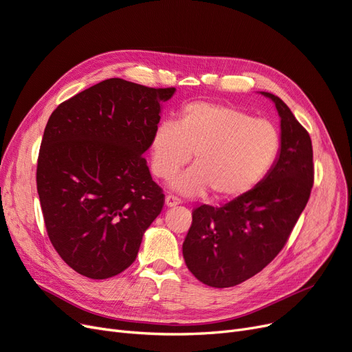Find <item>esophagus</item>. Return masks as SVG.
Wrapping results in <instances>:
<instances>
[{
    "instance_id": "esophagus-1",
    "label": "esophagus",
    "mask_w": 352,
    "mask_h": 352,
    "mask_svg": "<svg viewBox=\"0 0 352 352\" xmlns=\"http://www.w3.org/2000/svg\"><path fill=\"white\" fill-rule=\"evenodd\" d=\"M179 203H181V199H178L177 196H173V194H168V196L165 197V204L168 207H174V206H177Z\"/></svg>"
}]
</instances>
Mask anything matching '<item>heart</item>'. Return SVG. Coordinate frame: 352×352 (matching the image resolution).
<instances>
[{"label": "heart", "mask_w": 352, "mask_h": 352, "mask_svg": "<svg viewBox=\"0 0 352 352\" xmlns=\"http://www.w3.org/2000/svg\"><path fill=\"white\" fill-rule=\"evenodd\" d=\"M281 146L278 129L265 119L225 104L191 102L177 123L162 122L149 145L151 169L161 179L173 178L191 160L194 166L173 181L184 196L213 190L219 200L252 191L274 165Z\"/></svg>", "instance_id": "heart-1"}]
</instances>
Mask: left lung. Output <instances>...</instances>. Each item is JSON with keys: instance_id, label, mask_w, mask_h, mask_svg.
Here are the masks:
<instances>
[{"instance_id": "left-lung-1", "label": "left lung", "mask_w": 352, "mask_h": 352, "mask_svg": "<svg viewBox=\"0 0 352 352\" xmlns=\"http://www.w3.org/2000/svg\"><path fill=\"white\" fill-rule=\"evenodd\" d=\"M281 117V149L276 165L252 191L222 207L192 210L183 255L192 276L226 289L258 274L287 243L309 201L315 179L307 130L277 96L263 93Z\"/></svg>"}]
</instances>
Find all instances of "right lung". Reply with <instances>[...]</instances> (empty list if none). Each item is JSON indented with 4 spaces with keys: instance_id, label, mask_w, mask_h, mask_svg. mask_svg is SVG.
<instances>
[{
    "instance_id": "right-lung-1",
    "label": "right lung",
    "mask_w": 352,
    "mask_h": 352,
    "mask_svg": "<svg viewBox=\"0 0 352 352\" xmlns=\"http://www.w3.org/2000/svg\"><path fill=\"white\" fill-rule=\"evenodd\" d=\"M175 88L110 78L60 102L38 151L36 183L47 236L78 274L104 280L136 259L165 196L143 153Z\"/></svg>"
}]
</instances>
